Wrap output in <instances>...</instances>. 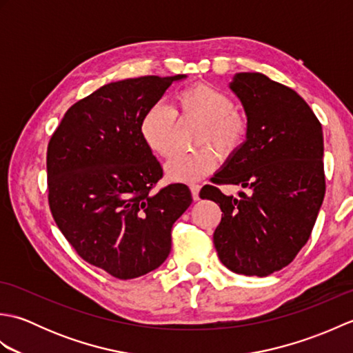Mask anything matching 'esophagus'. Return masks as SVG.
Instances as JSON below:
<instances>
[{
    "label": "esophagus",
    "mask_w": 353,
    "mask_h": 353,
    "mask_svg": "<svg viewBox=\"0 0 353 353\" xmlns=\"http://www.w3.org/2000/svg\"><path fill=\"white\" fill-rule=\"evenodd\" d=\"M200 188H201V186H200V185H196V183H192V185L190 186V190H191V194H192V199H194V200H200V196H199Z\"/></svg>",
    "instance_id": "34e87169"
}]
</instances>
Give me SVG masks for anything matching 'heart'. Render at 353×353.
Segmentation results:
<instances>
[{
	"label": "heart",
	"mask_w": 353,
	"mask_h": 353,
	"mask_svg": "<svg viewBox=\"0 0 353 353\" xmlns=\"http://www.w3.org/2000/svg\"><path fill=\"white\" fill-rule=\"evenodd\" d=\"M174 118L201 123L197 145H212L223 154L234 153L245 141L249 124L235 110L228 94L209 85H194L176 94L171 108L154 104L139 123V133L153 154L170 157L174 150ZM219 163V157L209 148L188 154H177L165 165V177L170 182L192 183L209 174Z\"/></svg>",
	"instance_id": "1"
}]
</instances>
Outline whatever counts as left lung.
<instances>
[{
	"instance_id": "obj_1",
	"label": "left lung",
	"mask_w": 353,
	"mask_h": 353,
	"mask_svg": "<svg viewBox=\"0 0 353 353\" xmlns=\"http://www.w3.org/2000/svg\"><path fill=\"white\" fill-rule=\"evenodd\" d=\"M229 89L249 132L212 182L250 192L236 199L208 185L203 199L223 212L214 232L220 261L234 273L264 277L296 258L317 220L326 190L323 130L301 95L264 74L236 72Z\"/></svg>"
}]
</instances>
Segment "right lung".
Here are the masks:
<instances>
[{
  "mask_svg": "<svg viewBox=\"0 0 353 353\" xmlns=\"http://www.w3.org/2000/svg\"><path fill=\"white\" fill-rule=\"evenodd\" d=\"M183 79L186 74L110 81L72 104L50 139L54 221L81 258L118 279L163 264L172 224L192 201L186 185L152 192L162 168L139 133L145 112Z\"/></svg>",
  "mask_w": 353,
  "mask_h": 353,
  "instance_id": "obj_1",
  "label": "right lung"
}]
</instances>
